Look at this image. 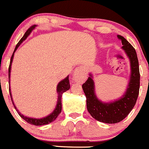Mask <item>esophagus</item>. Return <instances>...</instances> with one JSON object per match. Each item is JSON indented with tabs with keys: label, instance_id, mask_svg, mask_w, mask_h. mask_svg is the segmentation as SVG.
<instances>
[{
	"label": "esophagus",
	"instance_id": "1",
	"mask_svg": "<svg viewBox=\"0 0 149 149\" xmlns=\"http://www.w3.org/2000/svg\"><path fill=\"white\" fill-rule=\"evenodd\" d=\"M87 77V72L86 70L82 66H79V67H77L74 71V74H73V79L74 81L79 82H82L85 81V79Z\"/></svg>",
	"mask_w": 149,
	"mask_h": 149
}]
</instances>
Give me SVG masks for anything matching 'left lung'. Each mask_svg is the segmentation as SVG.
<instances>
[{
	"mask_svg": "<svg viewBox=\"0 0 149 149\" xmlns=\"http://www.w3.org/2000/svg\"><path fill=\"white\" fill-rule=\"evenodd\" d=\"M117 38L122 41V48L125 50L130 61L131 74L124 95L120 99L109 103L98 100L95 93V85L91 74L82 85L86 96L88 112L95 120L108 124H114L124 120L133 109L139 94L140 72L136 51L124 37L117 35Z\"/></svg>",
	"mask_w": 149,
	"mask_h": 149,
	"instance_id": "1",
	"label": "left lung"
}]
</instances>
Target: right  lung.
Wrapping results in <instances>:
<instances>
[{
	"label": "right lung",
	"mask_w": 149,
	"mask_h": 149,
	"mask_svg": "<svg viewBox=\"0 0 149 149\" xmlns=\"http://www.w3.org/2000/svg\"><path fill=\"white\" fill-rule=\"evenodd\" d=\"M36 25H33V26H30L29 29L26 30V32H25L24 36L22 38V39L20 40L19 42L17 43V46H16L15 49H14V53H13L12 56H11V61H10V64H9V68H8V79H9V82H10V73H11V64H12V61H13V58H14V52L17 51V49L18 48V47L19 46L20 44L29 36V35L30 34V32H32V30L33 29H35ZM70 88V80H69V76H67L65 79H64L63 80H61L59 83L57 85V93H58V101H57V104L56 106V108L54 110L51 114H50L49 115L47 116V117H43V118H41V119H35V118H31V117H25V116L22 115V114H20L19 111H18V109H17L16 106L14 105V102H13V99H12V96H11V89H10V85H9V93H10V95H11V101H12L13 103V105H14V108L15 109L17 110V112L19 113V115L24 120L26 123H29L31 125H36V126H39V125H48L49 123H52L54 122L56 119L57 118V117L58 116V114L61 113V95H62L63 93L66 92L67 91H68L69 89Z\"/></svg>",
	"instance_id": "right-lung-1"
}]
</instances>
